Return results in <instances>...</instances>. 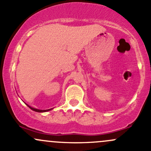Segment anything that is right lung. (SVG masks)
Instances as JSON below:
<instances>
[{"label":"right lung","mask_w":151,"mask_h":151,"mask_svg":"<svg viewBox=\"0 0 151 151\" xmlns=\"http://www.w3.org/2000/svg\"><path fill=\"white\" fill-rule=\"evenodd\" d=\"M27 106L30 109H32V110L35 111H36V112H45V111H50V110H51V109H47V110H40V109H34V108L31 107V106H28V105H27Z\"/></svg>","instance_id":"right-lung-1"}]
</instances>
